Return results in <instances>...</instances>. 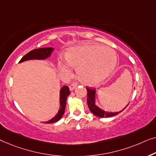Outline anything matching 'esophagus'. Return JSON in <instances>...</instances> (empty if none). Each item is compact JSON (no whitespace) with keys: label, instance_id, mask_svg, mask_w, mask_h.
<instances>
[{"label":"esophagus","instance_id":"1","mask_svg":"<svg viewBox=\"0 0 156 156\" xmlns=\"http://www.w3.org/2000/svg\"><path fill=\"white\" fill-rule=\"evenodd\" d=\"M76 87H77V85L75 84V83H73V84L70 85H69V89H70V90H71V91L75 89Z\"/></svg>","mask_w":156,"mask_h":156}]
</instances>
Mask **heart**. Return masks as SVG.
Masks as SVG:
<instances>
[{
  "mask_svg": "<svg viewBox=\"0 0 156 156\" xmlns=\"http://www.w3.org/2000/svg\"><path fill=\"white\" fill-rule=\"evenodd\" d=\"M66 60H58V69L65 76L77 68L78 77L87 85H96L107 78L117 63L116 52L109 47L96 44H83L69 48Z\"/></svg>",
  "mask_w": 156,
  "mask_h": 156,
  "instance_id": "obj_1",
  "label": "heart"
}]
</instances>
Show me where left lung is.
<instances>
[{
	"mask_svg": "<svg viewBox=\"0 0 156 156\" xmlns=\"http://www.w3.org/2000/svg\"><path fill=\"white\" fill-rule=\"evenodd\" d=\"M87 103L90 110V112L93 114V115H95V116H97V117H99L101 118L110 117H113V116L118 115V114L122 112L124 110L127 106H128L129 103V102L128 103V105H127L126 106L122 109V110L119 112H112L105 111L103 110L102 109L100 108V107L96 105V90H95L87 88Z\"/></svg>",
	"mask_w": 156,
	"mask_h": 156,
	"instance_id": "1",
	"label": "left lung"
}]
</instances>
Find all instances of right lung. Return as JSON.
I'll return each instance as SVG.
<instances>
[{"mask_svg": "<svg viewBox=\"0 0 156 156\" xmlns=\"http://www.w3.org/2000/svg\"><path fill=\"white\" fill-rule=\"evenodd\" d=\"M53 47H44L40 48V49H36L30 51L26 55L24 56L19 63L24 62V61L29 60H45L51 56L52 52L54 51ZM70 95V90L68 86H63L60 90L59 93V109L58 113L54 116L53 118L47 122H43L44 124H52V123L58 122L61 119L64 114L66 105L67 98Z\"/></svg>", "mask_w": 156, "mask_h": 156, "instance_id": "1", "label": "right lung"}]
</instances>
